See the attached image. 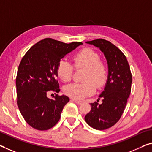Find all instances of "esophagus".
<instances>
[{"label": "esophagus", "mask_w": 152, "mask_h": 152, "mask_svg": "<svg viewBox=\"0 0 152 152\" xmlns=\"http://www.w3.org/2000/svg\"><path fill=\"white\" fill-rule=\"evenodd\" d=\"M72 99L74 102H76V104H80L83 103V102H82V101L78 100V99Z\"/></svg>", "instance_id": "34e87169"}]
</instances>
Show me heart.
<instances>
[{
  "label": "heart",
  "mask_w": 152,
  "mask_h": 152,
  "mask_svg": "<svg viewBox=\"0 0 152 152\" xmlns=\"http://www.w3.org/2000/svg\"><path fill=\"white\" fill-rule=\"evenodd\" d=\"M74 65L76 68H87L83 83H72L65 86V94L74 99H83L94 94L97 87L105 85L108 72L105 65L100 61L99 54L91 48H85L79 51L74 56ZM74 67L65 59H61L56 66V74L63 82L72 80Z\"/></svg>",
  "instance_id": "obj_1"
}]
</instances>
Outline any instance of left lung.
Listing matches in <instances>:
<instances>
[{"mask_svg":"<svg viewBox=\"0 0 152 152\" xmlns=\"http://www.w3.org/2000/svg\"><path fill=\"white\" fill-rule=\"evenodd\" d=\"M86 44L99 48L108 64L107 80L99 96L102 103H91V109L85 117L91 128L103 130L114 126L123 114L130 94L132 74L126 56L112 43L98 39Z\"/></svg>","mask_w":152,"mask_h":152,"instance_id":"1","label":"left lung"}]
</instances>
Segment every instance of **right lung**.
Masks as SVG:
<instances>
[{
  "mask_svg": "<svg viewBox=\"0 0 152 152\" xmlns=\"http://www.w3.org/2000/svg\"><path fill=\"white\" fill-rule=\"evenodd\" d=\"M82 44L46 38L31 47L22 58L16 77L17 104L24 119L33 128L48 130L60 119L69 98L56 95L50 99L47 94L49 91H60L56 80L58 61Z\"/></svg>",
  "mask_w": 152,
  "mask_h": 152,
  "instance_id": "right-lung-1",
  "label": "right lung"
}]
</instances>
